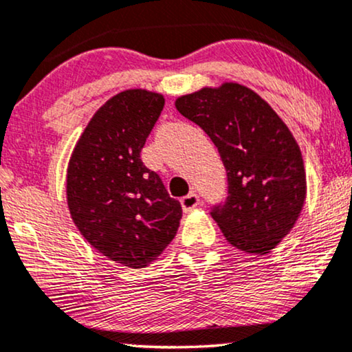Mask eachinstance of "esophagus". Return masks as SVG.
<instances>
[{
    "mask_svg": "<svg viewBox=\"0 0 352 352\" xmlns=\"http://www.w3.org/2000/svg\"><path fill=\"white\" fill-rule=\"evenodd\" d=\"M180 203H182V208H184V210L186 212V210H191V209H195L196 206H199L201 199H199V196L195 193V191H191V193H188L180 199Z\"/></svg>",
    "mask_w": 352,
    "mask_h": 352,
    "instance_id": "obj_1",
    "label": "esophagus"
}]
</instances>
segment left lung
I'll return each instance as SVG.
<instances>
[{
	"label": "left lung",
	"mask_w": 352,
	"mask_h": 352,
	"mask_svg": "<svg viewBox=\"0 0 352 352\" xmlns=\"http://www.w3.org/2000/svg\"><path fill=\"white\" fill-rule=\"evenodd\" d=\"M177 111L215 144L227 198L210 208L227 241L265 254L292 230L306 198L298 143L275 111L250 88L223 83L182 96Z\"/></svg>",
	"instance_id": "obj_1"
}]
</instances>
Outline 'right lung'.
<instances>
[{"label":"right lung","mask_w":352,"mask_h":352,"mask_svg":"<svg viewBox=\"0 0 352 352\" xmlns=\"http://www.w3.org/2000/svg\"><path fill=\"white\" fill-rule=\"evenodd\" d=\"M162 109L157 93L112 96L87 125L67 168V204L77 228L102 256L132 269L157 259L182 217L179 201L142 161Z\"/></svg>","instance_id":"add662e5"}]
</instances>
